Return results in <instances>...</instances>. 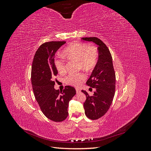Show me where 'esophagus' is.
I'll use <instances>...</instances> for the list:
<instances>
[{
    "label": "esophagus",
    "mask_w": 151,
    "mask_h": 151,
    "mask_svg": "<svg viewBox=\"0 0 151 151\" xmlns=\"http://www.w3.org/2000/svg\"><path fill=\"white\" fill-rule=\"evenodd\" d=\"M76 93H77H77H81V89H79V88H76Z\"/></svg>",
    "instance_id": "1"
}]
</instances>
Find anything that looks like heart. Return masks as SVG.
<instances>
[{"mask_svg":"<svg viewBox=\"0 0 151 151\" xmlns=\"http://www.w3.org/2000/svg\"><path fill=\"white\" fill-rule=\"evenodd\" d=\"M63 55L72 60L79 62V68L89 70L93 68L98 62V50L94 45H88L84 43L76 42L66 47L63 52ZM55 65L58 72L65 74L67 72L65 61L63 59H57ZM86 75L81 72L72 74L66 77V83L74 87H79L85 81Z\"/></svg>","mask_w":151,"mask_h":151,"instance_id":"heart-1","label":"heart"}]
</instances>
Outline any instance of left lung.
Returning <instances> with one entry per match:
<instances>
[{"label": "left lung", "mask_w": 151, "mask_h": 151, "mask_svg": "<svg viewBox=\"0 0 151 151\" xmlns=\"http://www.w3.org/2000/svg\"><path fill=\"white\" fill-rule=\"evenodd\" d=\"M98 45L99 58L94 69L86 84L96 88L93 96L82 90L86 96L84 108L86 116L91 120H97L105 115L110 107L115 93L116 76L112 57L106 45L99 38L95 37L82 38Z\"/></svg>", "instance_id": "1"}]
</instances>
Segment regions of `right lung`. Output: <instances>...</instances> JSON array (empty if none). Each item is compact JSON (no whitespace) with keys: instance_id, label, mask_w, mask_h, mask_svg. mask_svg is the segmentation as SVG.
I'll return each mask as SVG.
<instances>
[{"instance_id":"right-lung-1","label":"right lung","mask_w":151,"mask_h":151,"mask_svg":"<svg viewBox=\"0 0 151 151\" xmlns=\"http://www.w3.org/2000/svg\"><path fill=\"white\" fill-rule=\"evenodd\" d=\"M65 43L52 41L43 43L35 53L31 67L35 99L44 115L55 122L66 119L68 103L76 94L75 88L70 86H65L62 91L54 89V79L58 73L54 63L55 54Z\"/></svg>"}]
</instances>
